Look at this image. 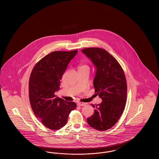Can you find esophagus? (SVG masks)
Listing matches in <instances>:
<instances>
[{
    "mask_svg": "<svg viewBox=\"0 0 159 159\" xmlns=\"http://www.w3.org/2000/svg\"><path fill=\"white\" fill-rule=\"evenodd\" d=\"M86 105V104L85 103H84V102H78L77 103V106H84Z\"/></svg>",
    "mask_w": 159,
    "mask_h": 159,
    "instance_id": "esophagus-1",
    "label": "esophagus"
}]
</instances>
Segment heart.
Instances as JSON below:
<instances>
[{"label": "heart", "mask_w": 159, "mask_h": 159, "mask_svg": "<svg viewBox=\"0 0 159 159\" xmlns=\"http://www.w3.org/2000/svg\"><path fill=\"white\" fill-rule=\"evenodd\" d=\"M83 68H89V67L87 65H82L79 67V69H83Z\"/></svg>", "instance_id": "obj_1"}]
</instances>
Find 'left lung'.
<instances>
[{"label":"left lung","mask_w":159,"mask_h":159,"mask_svg":"<svg viewBox=\"0 0 159 159\" xmlns=\"http://www.w3.org/2000/svg\"><path fill=\"white\" fill-rule=\"evenodd\" d=\"M82 52L95 66L93 86L102 100L101 104H91L95 110L87 122L92 128L104 131L115 125L125 110L127 98L125 75L118 61L105 49L88 48Z\"/></svg>","instance_id":"1"}]
</instances>
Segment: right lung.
Here are the masks:
<instances>
[{
	"label": "right lung",
	"instance_id": "right-lung-1",
	"mask_svg": "<svg viewBox=\"0 0 159 159\" xmlns=\"http://www.w3.org/2000/svg\"><path fill=\"white\" fill-rule=\"evenodd\" d=\"M77 52L53 51L35 65L29 79V99L36 117L48 129L57 130L64 127L69 114L76 107L55 95L60 89V80L70 61Z\"/></svg>",
	"mask_w": 159,
	"mask_h": 159
}]
</instances>
